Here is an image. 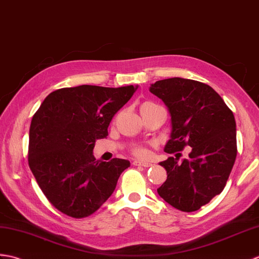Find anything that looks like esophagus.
Segmentation results:
<instances>
[{
    "label": "esophagus",
    "mask_w": 259,
    "mask_h": 259,
    "mask_svg": "<svg viewBox=\"0 0 259 259\" xmlns=\"http://www.w3.org/2000/svg\"><path fill=\"white\" fill-rule=\"evenodd\" d=\"M134 166H143V167H151L152 164L147 162H140V160H134L133 162Z\"/></svg>",
    "instance_id": "esophagus-1"
}]
</instances>
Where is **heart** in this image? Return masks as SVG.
<instances>
[{
  "instance_id": "heart-1",
  "label": "heart",
  "mask_w": 259,
  "mask_h": 259,
  "mask_svg": "<svg viewBox=\"0 0 259 259\" xmlns=\"http://www.w3.org/2000/svg\"><path fill=\"white\" fill-rule=\"evenodd\" d=\"M149 104H153V103H144L143 105H149ZM132 153H133V155H135L136 157L143 158V157L147 156L148 151L145 146H134L133 148H132Z\"/></svg>"
}]
</instances>
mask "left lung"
I'll list each match as a JSON object with an SVG mask.
<instances>
[{"label": "left lung", "mask_w": 259, "mask_h": 259, "mask_svg": "<svg viewBox=\"0 0 259 259\" xmlns=\"http://www.w3.org/2000/svg\"><path fill=\"white\" fill-rule=\"evenodd\" d=\"M149 91L170 113V140L164 151L192 147L188 159L169 157L159 163L167 180L157 193L176 209L195 211L223 192L232 171L237 155L234 114L209 85L194 79L166 78Z\"/></svg>", "instance_id": "8db88e82"}]
</instances>
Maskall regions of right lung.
I'll return each instance as SVG.
<instances>
[{"label": "right lung", "mask_w": 259, "mask_h": 259, "mask_svg": "<svg viewBox=\"0 0 259 259\" xmlns=\"http://www.w3.org/2000/svg\"><path fill=\"white\" fill-rule=\"evenodd\" d=\"M137 88L81 85L52 92L33 115L28 166L54 207L73 218L93 214L113 194L130 160L100 162L93 155L113 116Z\"/></svg>", "instance_id": "add662e5"}]
</instances>
